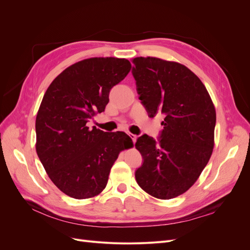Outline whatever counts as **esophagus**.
<instances>
[{
	"label": "esophagus",
	"instance_id": "esophagus-1",
	"mask_svg": "<svg viewBox=\"0 0 250 250\" xmlns=\"http://www.w3.org/2000/svg\"><path fill=\"white\" fill-rule=\"evenodd\" d=\"M129 137H130V139L132 140V142H133V144L135 143V141H137V135H134V134H132V133H129Z\"/></svg>",
	"mask_w": 250,
	"mask_h": 250
}]
</instances>
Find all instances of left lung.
<instances>
[{
    "instance_id": "1",
    "label": "left lung",
    "mask_w": 250,
    "mask_h": 250,
    "mask_svg": "<svg viewBox=\"0 0 250 250\" xmlns=\"http://www.w3.org/2000/svg\"><path fill=\"white\" fill-rule=\"evenodd\" d=\"M132 62L139 99L148 116H165L157 141L143 134L135 143L144 161L135 179L153 197L171 199L187 192L209 161L215 106L201 80L187 66L156 57H137Z\"/></svg>"
}]
</instances>
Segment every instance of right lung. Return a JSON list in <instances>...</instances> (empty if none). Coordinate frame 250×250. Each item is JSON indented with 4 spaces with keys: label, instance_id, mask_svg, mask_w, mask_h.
Wrapping results in <instances>:
<instances>
[{
    "label": "right lung",
    "instance_id": "right-lung-1",
    "mask_svg": "<svg viewBox=\"0 0 250 250\" xmlns=\"http://www.w3.org/2000/svg\"><path fill=\"white\" fill-rule=\"evenodd\" d=\"M127 59L94 57L60 73L36 116V152L60 191L75 199L100 194L121 151L132 145L125 132H104L86 123L104 111L110 89L130 71Z\"/></svg>",
    "mask_w": 250,
    "mask_h": 250
}]
</instances>
